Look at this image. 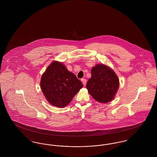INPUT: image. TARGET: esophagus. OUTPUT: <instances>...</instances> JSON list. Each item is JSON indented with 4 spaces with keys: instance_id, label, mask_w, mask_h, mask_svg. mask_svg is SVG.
Wrapping results in <instances>:
<instances>
[{
    "instance_id": "34e87169",
    "label": "esophagus",
    "mask_w": 157,
    "mask_h": 157,
    "mask_svg": "<svg viewBox=\"0 0 157 157\" xmlns=\"http://www.w3.org/2000/svg\"><path fill=\"white\" fill-rule=\"evenodd\" d=\"M81 82H82L83 85L85 86L86 85V80L85 79H81Z\"/></svg>"
}]
</instances>
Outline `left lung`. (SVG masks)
<instances>
[{
    "label": "left lung",
    "mask_w": 157,
    "mask_h": 157,
    "mask_svg": "<svg viewBox=\"0 0 157 157\" xmlns=\"http://www.w3.org/2000/svg\"><path fill=\"white\" fill-rule=\"evenodd\" d=\"M120 86V81L115 72L104 64H97L91 69V78L86 87L90 95L101 103L111 102Z\"/></svg>",
    "instance_id": "8db88e82"
}]
</instances>
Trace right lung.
I'll use <instances>...</instances> for the list:
<instances>
[{"label":"right lung","mask_w":157,"mask_h":157,"mask_svg":"<svg viewBox=\"0 0 157 157\" xmlns=\"http://www.w3.org/2000/svg\"><path fill=\"white\" fill-rule=\"evenodd\" d=\"M40 85L48 102L58 108L67 106L83 86L74 74L57 60L53 61L46 68Z\"/></svg>","instance_id":"1"}]
</instances>
